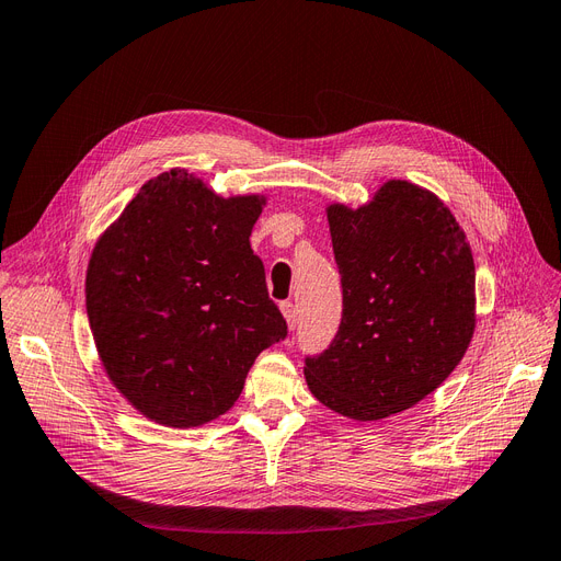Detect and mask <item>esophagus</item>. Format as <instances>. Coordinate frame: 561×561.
Returning a JSON list of instances; mask_svg holds the SVG:
<instances>
[{"label":"esophagus","mask_w":561,"mask_h":561,"mask_svg":"<svg viewBox=\"0 0 561 561\" xmlns=\"http://www.w3.org/2000/svg\"><path fill=\"white\" fill-rule=\"evenodd\" d=\"M280 313H283V318L287 322V328L295 330L297 328V309H295V304L293 301H283L280 304Z\"/></svg>","instance_id":"1"}]
</instances>
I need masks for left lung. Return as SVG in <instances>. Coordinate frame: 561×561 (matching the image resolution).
<instances>
[{"label": "left lung", "mask_w": 561, "mask_h": 561, "mask_svg": "<svg viewBox=\"0 0 561 561\" xmlns=\"http://www.w3.org/2000/svg\"><path fill=\"white\" fill-rule=\"evenodd\" d=\"M325 213L344 316L304 377L328 410L381 421L428 398L463 360L478 320L472 250L445 203L407 180Z\"/></svg>", "instance_id": "obj_1"}]
</instances>
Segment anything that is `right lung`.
I'll return each instance as SVG.
<instances>
[{
	"label": "right lung",
	"instance_id": "1",
	"mask_svg": "<svg viewBox=\"0 0 561 561\" xmlns=\"http://www.w3.org/2000/svg\"><path fill=\"white\" fill-rule=\"evenodd\" d=\"M264 194L219 196L184 168L142 184L100 233L87 313L105 375L145 419L198 428L239 400L287 325L250 233Z\"/></svg>",
	"mask_w": 561,
	"mask_h": 561
}]
</instances>
